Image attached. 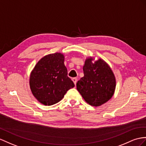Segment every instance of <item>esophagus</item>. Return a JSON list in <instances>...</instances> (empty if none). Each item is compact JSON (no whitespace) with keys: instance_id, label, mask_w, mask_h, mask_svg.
Masks as SVG:
<instances>
[{"instance_id":"obj_1","label":"esophagus","mask_w":146,"mask_h":146,"mask_svg":"<svg viewBox=\"0 0 146 146\" xmlns=\"http://www.w3.org/2000/svg\"><path fill=\"white\" fill-rule=\"evenodd\" d=\"M72 81H73L74 84L76 85V82H77V78H73V79H72Z\"/></svg>"}]
</instances>
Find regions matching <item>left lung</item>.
I'll return each instance as SVG.
<instances>
[{
  "label": "left lung",
  "mask_w": 146,
  "mask_h": 146,
  "mask_svg": "<svg viewBox=\"0 0 146 146\" xmlns=\"http://www.w3.org/2000/svg\"><path fill=\"white\" fill-rule=\"evenodd\" d=\"M92 57L85 61L84 76L77 82L76 88L89 105L98 107L113 96L116 81L114 74L107 63L99 58L92 62Z\"/></svg>",
  "instance_id": "1"
}]
</instances>
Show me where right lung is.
<instances>
[{
	"label": "right lung",
	"instance_id": "add662e5",
	"mask_svg": "<svg viewBox=\"0 0 146 146\" xmlns=\"http://www.w3.org/2000/svg\"><path fill=\"white\" fill-rule=\"evenodd\" d=\"M29 86L33 94L44 105L52 106L60 101L74 86L68 76L64 55L55 53L41 58L31 73Z\"/></svg>",
	"mask_w": 146,
	"mask_h": 146
}]
</instances>
